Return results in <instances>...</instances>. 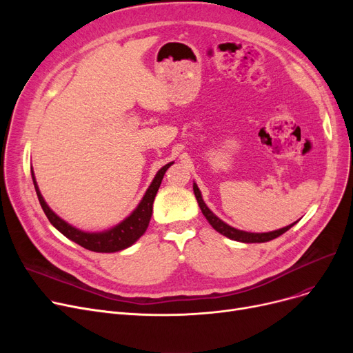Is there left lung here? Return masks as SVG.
<instances>
[{"instance_id":"8db88e82","label":"left lung","mask_w":353,"mask_h":353,"mask_svg":"<svg viewBox=\"0 0 353 353\" xmlns=\"http://www.w3.org/2000/svg\"><path fill=\"white\" fill-rule=\"evenodd\" d=\"M193 192H194V196L197 199V203L200 206V210L201 213L205 214V217L208 219L209 223L212 225V228L219 232L220 234H223L232 240H236V242H242V243H265V242H269V240H273L276 237H279L281 234H283L285 232H288L292 226L296 225V221L286 228H282V229H277V230H273V232H268V233H250V232H245V230H239V229H234L232 226H229L228 223H225L223 220L219 219L205 203V200H203L201 197V192L199 190L197 184L193 183Z\"/></svg>"}]
</instances>
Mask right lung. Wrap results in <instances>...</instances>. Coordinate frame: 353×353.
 Returning a JSON list of instances; mask_svg holds the SVG:
<instances>
[{
    "label": "right lung",
    "mask_w": 353,
    "mask_h": 353,
    "mask_svg": "<svg viewBox=\"0 0 353 353\" xmlns=\"http://www.w3.org/2000/svg\"><path fill=\"white\" fill-rule=\"evenodd\" d=\"M172 164H173V161L163 165L161 169L156 173L152 184L148 186L143 199L140 200L137 208L132 213H130L123 221H120L119 225L113 226L108 230H103V232L80 230L77 228L71 226L70 223H67V221L63 220L59 214H55L46 203L44 197L39 189V184H37L32 169H31V176H32V183H34L37 196H39L40 205H41L47 219L50 220V223L55 229H57L60 233H63L67 239L72 240L74 243L80 245L81 248H84L87 250L97 252V253H114V252H120L123 249H127L132 245H134L147 230L148 223H150V219H152V213H153L154 197L157 194V190L160 188L165 170L169 169Z\"/></svg>",
    "instance_id": "obj_1"
}]
</instances>
